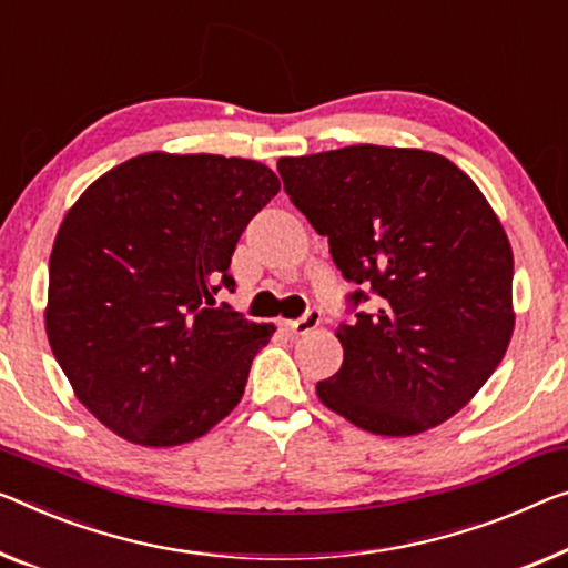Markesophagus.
Instances as JSON below:
<instances>
[{"mask_svg": "<svg viewBox=\"0 0 568 568\" xmlns=\"http://www.w3.org/2000/svg\"><path fill=\"white\" fill-rule=\"evenodd\" d=\"M320 322H322V317H320V312H307L304 314V317H300V320H290L286 322V329H290L292 335H307V333H312V329H317L320 327Z\"/></svg>", "mask_w": 568, "mask_h": 568, "instance_id": "34e87169", "label": "esophagus"}]
</instances>
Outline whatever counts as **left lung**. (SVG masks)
<instances>
[{
	"label": "left lung",
	"instance_id": "obj_1",
	"mask_svg": "<svg viewBox=\"0 0 568 568\" xmlns=\"http://www.w3.org/2000/svg\"><path fill=\"white\" fill-rule=\"evenodd\" d=\"M276 168L339 272L381 296L378 312L337 327L343 368L317 383L320 400L381 436L444 424L516 327L513 248L493 205L455 162L412 146H343Z\"/></svg>",
	"mask_w": 568,
	"mask_h": 568
}]
</instances>
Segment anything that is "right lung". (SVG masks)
I'll return each mask as SVG.
<instances>
[{"instance_id":"obj_1","label":"right lung","mask_w":568,"mask_h":568,"mask_svg":"<svg viewBox=\"0 0 568 568\" xmlns=\"http://www.w3.org/2000/svg\"><path fill=\"white\" fill-rule=\"evenodd\" d=\"M256 160L146 152L83 190L50 254L45 333L75 398L121 439L180 447L223 422L276 333L215 307L243 229L278 193Z\"/></svg>"}]
</instances>
